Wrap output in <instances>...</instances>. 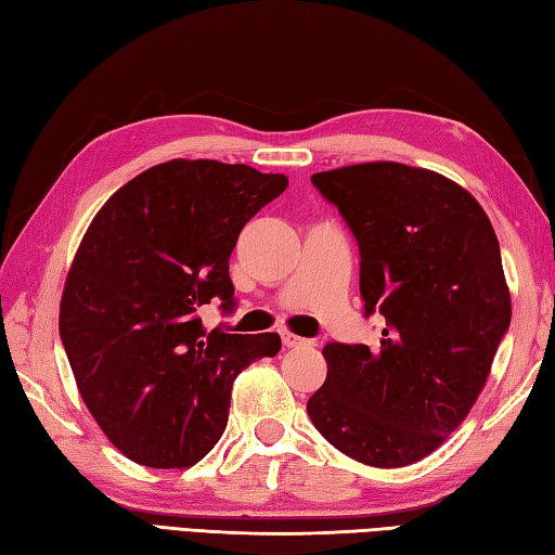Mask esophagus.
Segmentation results:
<instances>
[{
  "mask_svg": "<svg viewBox=\"0 0 555 555\" xmlns=\"http://www.w3.org/2000/svg\"><path fill=\"white\" fill-rule=\"evenodd\" d=\"M281 340H284L286 348H308V346H312L310 338H302V336L293 334V332H281Z\"/></svg>",
  "mask_w": 555,
  "mask_h": 555,
  "instance_id": "obj_1",
  "label": "esophagus"
}]
</instances>
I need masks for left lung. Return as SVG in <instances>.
I'll use <instances>...</instances> for the list:
<instances>
[{"mask_svg": "<svg viewBox=\"0 0 555 555\" xmlns=\"http://www.w3.org/2000/svg\"><path fill=\"white\" fill-rule=\"evenodd\" d=\"M360 247L364 314L386 320L376 348L328 344L308 415L340 453L405 467L460 427L511 324L499 238L487 211L446 176L364 162L312 176Z\"/></svg>", "mask_w": 555, "mask_h": 555, "instance_id": "8db88e82", "label": "left lung"}]
</instances>
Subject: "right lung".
<instances>
[{
  "label": "right lung",
  "mask_w": 555,
  "mask_h": 555,
  "mask_svg": "<svg viewBox=\"0 0 555 555\" xmlns=\"http://www.w3.org/2000/svg\"><path fill=\"white\" fill-rule=\"evenodd\" d=\"M284 173L171 159L121 185L90 221L66 274L59 334L78 393L138 465L191 467L221 439L235 376L274 358L279 334L207 332L233 305L243 227L286 191Z\"/></svg>",
  "instance_id": "1"
}]
</instances>
